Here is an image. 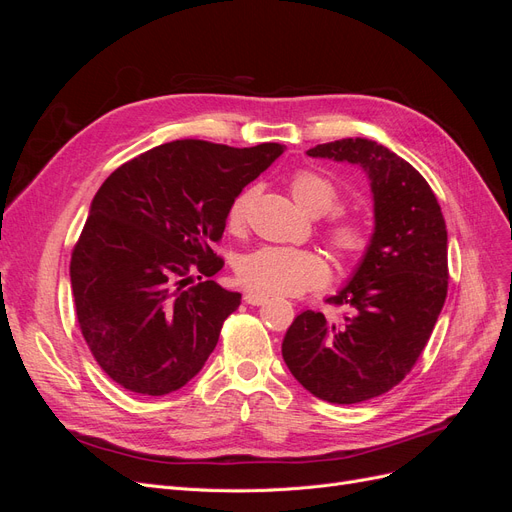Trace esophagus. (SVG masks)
<instances>
[{"instance_id": "1", "label": "esophagus", "mask_w": 512, "mask_h": 512, "mask_svg": "<svg viewBox=\"0 0 512 512\" xmlns=\"http://www.w3.org/2000/svg\"><path fill=\"white\" fill-rule=\"evenodd\" d=\"M243 299L247 305H265L269 301V297H265V294L260 292H245Z\"/></svg>"}]
</instances>
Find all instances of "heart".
Segmentation results:
<instances>
[{
  "mask_svg": "<svg viewBox=\"0 0 512 512\" xmlns=\"http://www.w3.org/2000/svg\"><path fill=\"white\" fill-rule=\"evenodd\" d=\"M290 194L305 213L324 215L339 203V190L331 179L316 170H297L290 179ZM256 192L247 188L239 192L228 207L226 222L230 230L243 228L250 215ZM327 239L333 250L348 260L365 254L371 241V232L359 215L337 213L327 224ZM331 269L318 252L294 250V247H258L245 254L237 265V280L243 288L260 294H301L320 288L329 282Z\"/></svg>",
  "mask_w": 512,
  "mask_h": 512,
  "instance_id": "1",
  "label": "heart"
}]
</instances>
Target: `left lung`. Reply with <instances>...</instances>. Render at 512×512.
Here are the masks:
<instances>
[{
  "label": "left lung",
  "mask_w": 512,
  "mask_h": 512,
  "mask_svg": "<svg viewBox=\"0 0 512 512\" xmlns=\"http://www.w3.org/2000/svg\"><path fill=\"white\" fill-rule=\"evenodd\" d=\"M361 166L374 194V235L331 305L352 312L333 322L299 314L282 356L305 389L329 404H361L404 380L425 350L448 290V237L436 194L418 170L367 138H342L307 151Z\"/></svg>",
  "instance_id": "8db88e82"
}]
</instances>
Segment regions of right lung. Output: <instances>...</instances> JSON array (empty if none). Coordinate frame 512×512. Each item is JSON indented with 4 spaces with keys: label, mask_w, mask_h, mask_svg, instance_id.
Returning a JSON list of instances; mask_svg holds the SVG:
<instances>
[{
    "label": "right lung",
    "mask_w": 512,
    "mask_h": 512,
    "mask_svg": "<svg viewBox=\"0 0 512 512\" xmlns=\"http://www.w3.org/2000/svg\"><path fill=\"white\" fill-rule=\"evenodd\" d=\"M284 153L183 138L108 175L70 260L81 333L104 374L168 395L203 369L239 292L215 284L213 254L235 196Z\"/></svg>",
    "instance_id": "add662e5"
}]
</instances>
